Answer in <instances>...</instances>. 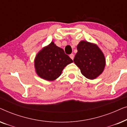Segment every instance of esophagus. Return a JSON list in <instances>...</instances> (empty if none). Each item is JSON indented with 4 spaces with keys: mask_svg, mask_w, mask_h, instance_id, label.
Listing matches in <instances>:
<instances>
[{
    "mask_svg": "<svg viewBox=\"0 0 127 127\" xmlns=\"http://www.w3.org/2000/svg\"><path fill=\"white\" fill-rule=\"evenodd\" d=\"M69 57H70V58L72 59V60H73V58H74V54H70V55H69Z\"/></svg>",
    "mask_w": 127,
    "mask_h": 127,
    "instance_id": "esophagus-1",
    "label": "esophagus"
}]
</instances>
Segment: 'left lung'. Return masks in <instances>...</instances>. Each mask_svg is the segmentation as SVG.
<instances>
[{"instance_id": "8db88e82", "label": "left lung", "mask_w": 127, "mask_h": 127, "mask_svg": "<svg viewBox=\"0 0 127 127\" xmlns=\"http://www.w3.org/2000/svg\"><path fill=\"white\" fill-rule=\"evenodd\" d=\"M73 61L81 73L88 79H95L103 72L106 61L103 53L96 44L81 41Z\"/></svg>"}]
</instances>
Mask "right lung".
<instances>
[{
    "instance_id": "right-lung-1",
    "label": "right lung",
    "mask_w": 127,
    "mask_h": 127,
    "mask_svg": "<svg viewBox=\"0 0 127 127\" xmlns=\"http://www.w3.org/2000/svg\"><path fill=\"white\" fill-rule=\"evenodd\" d=\"M73 60L66 54L62 48L53 41L40 51L34 59V67L37 75L48 81L60 77L66 66Z\"/></svg>"
}]
</instances>
